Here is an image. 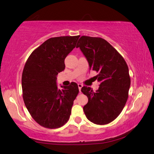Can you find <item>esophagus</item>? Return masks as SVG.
<instances>
[{
    "label": "esophagus",
    "mask_w": 154,
    "mask_h": 154,
    "mask_svg": "<svg viewBox=\"0 0 154 154\" xmlns=\"http://www.w3.org/2000/svg\"><path fill=\"white\" fill-rule=\"evenodd\" d=\"M82 85L80 84H78V88H79V92H81V90H82Z\"/></svg>",
    "instance_id": "obj_1"
}]
</instances>
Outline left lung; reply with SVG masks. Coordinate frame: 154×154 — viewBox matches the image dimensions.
I'll return each mask as SVG.
<instances>
[{
  "label": "left lung",
  "instance_id": "left-lung-1",
  "mask_svg": "<svg viewBox=\"0 0 154 154\" xmlns=\"http://www.w3.org/2000/svg\"><path fill=\"white\" fill-rule=\"evenodd\" d=\"M79 47L88 62L90 70L96 71L99 89L84 86L81 91L88 99L84 112L90 121L106 125L113 121L123 110L130 87L129 69L125 60L110 44L101 38L82 36Z\"/></svg>",
  "mask_w": 154,
  "mask_h": 154
}]
</instances>
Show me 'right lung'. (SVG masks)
Listing matches in <instances>:
<instances>
[{"label":"right lung","mask_w":154,"mask_h":154,"mask_svg":"<svg viewBox=\"0 0 154 154\" xmlns=\"http://www.w3.org/2000/svg\"><path fill=\"white\" fill-rule=\"evenodd\" d=\"M79 35L51 38L34 50L22 75L23 97L33 119L46 128L66 123L73 101L79 93L76 83L57 88L58 73L65 69L64 60L76 46Z\"/></svg>","instance_id":"right-lung-1"}]
</instances>
